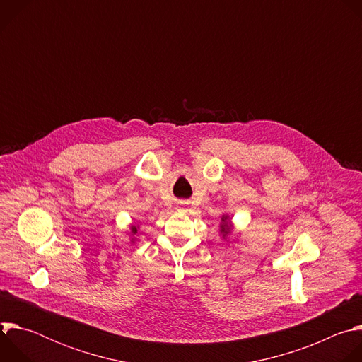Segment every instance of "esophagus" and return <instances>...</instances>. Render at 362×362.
I'll use <instances>...</instances> for the list:
<instances>
[{
  "label": "esophagus",
  "instance_id": "34e87169",
  "mask_svg": "<svg viewBox=\"0 0 362 362\" xmlns=\"http://www.w3.org/2000/svg\"><path fill=\"white\" fill-rule=\"evenodd\" d=\"M182 208H183V203H182V204H180V209H182Z\"/></svg>",
  "mask_w": 362,
  "mask_h": 362
}]
</instances>
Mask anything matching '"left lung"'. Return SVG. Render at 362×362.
I'll return each mask as SVG.
<instances>
[{"instance_id":"obj_1","label":"left lung","mask_w":362,"mask_h":362,"mask_svg":"<svg viewBox=\"0 0 362 362\" xmlns=\"http://www.w3.org/2000/svg\"><path fill=\"white\" fill-rule=\"evenodd\" d=\"M233 232V225H232V221L228 215H223L222 216V222H221V235H222V239H228V236Z\"/></svg>"}]
</instances>
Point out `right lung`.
<instances>
[{
	"instance_id": "add662e5",
	"label": "right lung",
	"mask_w": 362,
	"mask_h": 362,
	"mask_svg": "<svg viewBox=\"0 0 362 362\" xmlns=\"http://www.w3.org/2000/svg\"><path fill=\"white\" fill-rule=\"evenodd\" d=\"M136 233H137V226H132V228H130V235L134 236ZM132 242H134V239H132Z\"/></svg>"
}]
</instances>
